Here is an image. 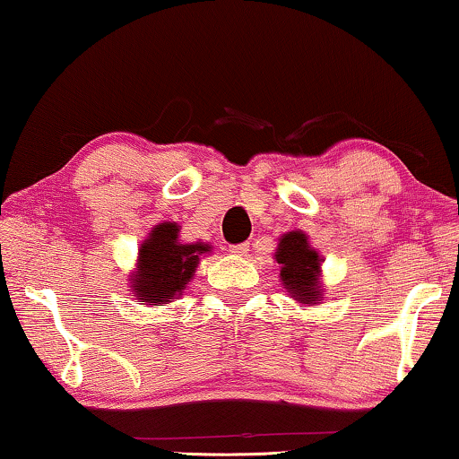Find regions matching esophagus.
<instances>
[{
  "instance_id": "1",
  "label": "esophagus",
  "mask_w": 459,
  "mask_h": 459,
  "mask_svg": "<svg viewBox=\"0 0 459 459\" xmlns=\"http://www.w3.org/2000/svg\"><path fill=\"white\" fill-rule=\"evenodd\" d=\"M230 254L232 255H247L249 251V243H238V245H230Z\"/></svg>"
}]
</instances>
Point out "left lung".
I'll return each mask as SVG.
<instances>
[{"instance_id": "8db88e82", "label": "left lung", "mask_w": 459, "mask_h": 459, "mask_svg": "<svg viewBox=\"0 0 459 459\" xmlns=\"http://www.w3.org/2000/svg\"><path fill=\"white\" fill-rule=\"evenodd\" d=\"M279 279L285 291L299 306H318L325 299L322 287V255L309 245L306 230H289L279 238L274 251Z\"/></svg>"}]
</instances>
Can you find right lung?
I'll list each match as a JSON object with an SVG mask.
<instances>
[{
	"mask_svg": "<svg viewBox=\"0 0 459 459\" xmlns=\"http://www.w3.org/2000/svg\"><path fill=\"white\" fill-rule=\"evenodd\" d=\"M212 254L204 241L183 243L177 222H160L139 245L137 262L128 274L134 299L143 306L170 303L185 293L202 255Z\"/></svg>",
	"mask_w": 459,
	"mask_h": 459,
	"instance_id": "add662e5",
	"label": "right lung"
}]
</instances>
